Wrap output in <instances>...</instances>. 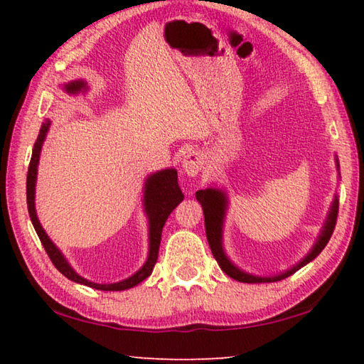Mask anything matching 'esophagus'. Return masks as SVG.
I'll return each instance as SVG.
<instances>
[{"mask_svg":"<svg viewBox=\"0 0 364 364\" xmlns=\"http://www.w3.org/2000/svg\"><path fill=\"white\" fill-rule=\"evenodd\" d=\"M202 165H203V159L200 153H197V151H189V153L183 157V162H181V167L184 173H188L189 176H196L199 171L202 170Z\"/></svg>","mask_w":364,"mask_h":364,"instance_id":"esophagus-1","label":"esophagus"}]
</instances>
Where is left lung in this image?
<instances>
[{
  "instance_id": "8db88e82",
  "label": "left lung",
  "mask_w": 364,
  "mask_h": 364,
  "mask_svg": "<svg viewBox=\"0 0 364 364\" xmlns=\"http://www.w3.org/2000/svg\"><path fill=\"white\" fill-rule=\"evenodd\" d=\"M336 164H338V171H339V161L336 159ZM197 200L200 202L202 210H203V218H205V234H207V240L211 253H213L215 259L220 264V267L223 269V272H226L230 279H234L237 282H243V283H272V282H279L287 279V277L293 275L296 270H299L301 267L306 266L312 259H315L318 256L323 248L326 247V243L331 239V235L334 232L336 228V221H338V210H339V200L338 196H334V202L329 208V213L325 224H323V229L316 239L315 245L312 250L309 251L307 256H304V259L299 261L293 266L291 269H288L287 272H282L279 275L274 277H257V275H251L243 272L237 266H234L230 262L229 257L226 256L223 250V224H224V216H226V210H228V196L224 191L221 189H215V188H208V189H202L196 193Z\"/></svg>"
}]
</instances>
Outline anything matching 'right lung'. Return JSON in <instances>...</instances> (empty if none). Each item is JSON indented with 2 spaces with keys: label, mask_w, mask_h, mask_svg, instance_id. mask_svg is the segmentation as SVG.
Here are the masks:
<instances>
[{
  "label": "right lung",
  "mask_w": 364,
  "mask_h": 364,
  "mask_svg": "<svg viewBox=\"0 0 364 364\" xmlns=\"http://www.w3.org/2000/svg\"><path fill=\"white\" fill-rule=\"evenodd\" d=\"M63 90L68 92V94H79V92L87 90V84L84 81H71L63 85ZM50 121H46L41 125V130H39L38 140L33 146L31 153V161L28 165V175H26V205H28V213L31 218L33 228H35L36 234L41 240L46 253L49 255L50 261L57 270H60L67 279L71 282L81 283V285L100 289V291H124V289L134 288L138 283H141L144 279H148L153 272L154 264L157 261V255H159V247H161V237H162V228L165 221H167L168 215L175 210V207L180 203L184 196L181 193L180 186H178V173L175 168H165L161 171H156V173L149 175L146 178V183H144V211L148 215V223H149V251H148V259L143 264V267L135 272L132 277L116 283H94L89 282L84 277L77 275L75 269L70 266V262L65 259L62 251L58 250L54 242L49 239V235L46 234L39 220L36 216V208H35V188H36V175H38V164H39V154H41L43 143L46 140V135H48Z\"/></svg>",
  "instance_id": "1"
}]
</instances>
